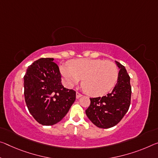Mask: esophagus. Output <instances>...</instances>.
Segmentation results:
<instances>
[{"label": "esophagus", "instance_id": "34e87169", "mask_svg": "<svg viewBox=\"0 0 158 158\" xmlns=\"http://www.w3.org/2000/svg\"><path fill=\"white\" fill-rule=\"evenodd\" d=\"M81 96H82V94H79V93H78V92L76 93V97H77V98H79L81 97Z\"/></svg>", "mask_w": 158, "mask_h": 158}]
</instances>
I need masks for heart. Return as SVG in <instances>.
<instances>
[{"label":"heart","mask_w":158,"mask_h":158,"mask_svg":"<svg viewBox=\"0 0 158 158\" xmlns=\"http://www.w3.org/2000/svg\"><path fill=\"white\" fill-rule=\"evenodd\" d=\"M60 72L67 86L73 87L82 79L84 91L91 96H102L115 86L118 67L113 62L102 59L79 58L62 64Z\"/></svg>","instance_id":"obj_1"}]
</instances>
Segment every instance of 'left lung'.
Masks as SVG:
<instances>
[{
	"label": "left lung",
	"instance_id": "8db88e82",
	"mask_svg": "<svg viewBox=\"0 0 158 158\" xmlns=\"http://www.w3.org/2000/svg\"><path fill=\"white\" fill-rule=\"evenodd\" d=\"M115 63L119 72L112 91L102 98H90L91 104L86 110L88 118L99 128L108 129L118 124L128 111L131 103L130 77L124 66L117 61Z\"/></svg>",
	"mask_w": 158,
	"mask_h": 158
}]
</instances>
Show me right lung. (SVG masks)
Listing matches in <instances>:
<instances>
[{
    "mask_svg": "<svg viewBox=\"0 0 158 158\" xmlns=\"http://www.w3.org/2000/svg\"><path fill=\"white\" fill-rule=\"evenodd\" d=\"M53 58H40L28 67L24 77V98L28 110L39 124L50 126L65 116L76 99V92L61 83Z\"/></svg>",
    "mask_w": 158,
    "mask_h": 158,
    "instance_id": "add662e5",
    "label": "right lung"
}]
</instances>
